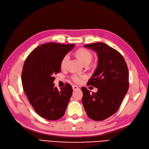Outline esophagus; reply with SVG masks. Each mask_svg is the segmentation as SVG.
Here are the masks:
<instances>
[{"label": "esophagus", "mask_w": 149, "mask_h": 149, "mask_svg": "<svg viewBox=\"0 0 149 149\" xmlns=\"http://www.w3.org/2000/svg\"><path fill=\"white\" fill-rule=\"evenodd\" d=\"M72 88H73V90H74V91L77 90V89H79V88L78 87V86H75V85H73V86H72Z\"/></svg>", "instance_id": "34e87169"}]
</instances>
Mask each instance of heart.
<instances>
[{
	"label": "heart",
	"mask_w": 149,
	"mask_h": 149,
	"mask_svg": "<svg viewBox=\"0 0 149 149\" xmlns=\"http://www.w3.org/2000/svg\"><path fill=\"white\" fill-rule=\"evenodd\" d=\"M75 55L79 58V60L81 61V63L84 64L86 63H90L92 59V54L88 50L81 48L75 51ZM69 56L68 54H66L63 56L61 61V67L63 68L66 65L67 61L68 60ZM85 75H73L72 76V81L75 83H80L82 82L83 79H85Z\"/></svg>",
	"instance_id": "b5f03b06"
}]
</instances>
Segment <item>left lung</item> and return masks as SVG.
I'll list each match as a JSON object with an SVG mask.
<instances>
[{
  "mask_svg": "<svg viewBox=\"0 0 149 149\" xmlns=\"http://www.w3.org/2000/svg\"><path fill=\"white\" fill-rule=\"evenodd\" d=\"M84 47L98 55L97 67L87 84L98 88V91L90 93L82 87V102L89 118L100 121L118 110L128 90V68L121 54L109 45L96 42Z\"/></svg>",
  "mask_w": 149,
  "mask_h": 149,
  "instance_id": "1",
  "label": "left lung"
}]
</instances>
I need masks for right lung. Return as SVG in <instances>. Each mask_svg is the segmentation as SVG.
Here are the masks:
<instances>
[{
  "mask_svg": "<svg viewBox=\"0 0 149 149\" xmlns=\"http://www.w3.org/2000/svg\"><path fill=\"white\" fill-rule=\"evenodd\" d=\"M75 45L49 42L34 49L25 60L22 74L24 92L37 114L55 120L63 116L72 94L70 84L58 91L53 77L61 70V61Z\"/></svg>",
  "mask_w": 149,
  "mask_h": 149,
  "instance_id": "1",
  "label": "right lung"
}]
</instances>
